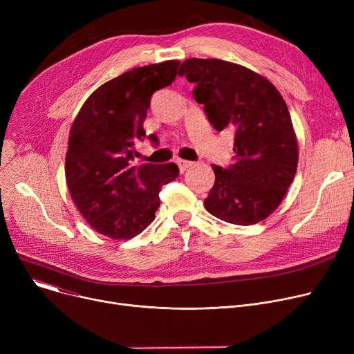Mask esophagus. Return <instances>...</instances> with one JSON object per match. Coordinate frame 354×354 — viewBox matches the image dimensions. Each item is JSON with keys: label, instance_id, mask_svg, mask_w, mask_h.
Listing matches in <instances>:
<instances>
[{"label": "esophagus", "instance_id": "34e87169", "mask_svg": "<svg viewBox=\"0 0 354 354\" xmlns=\"http://www.w3.org/2000/svg\"><path fill=\"white\" fill-rule=\"evenodd\" d=\"M176 163H178V166H179V171L183 174L185 171L188 169V167H191L194 163L191 162V160H183V159H178L176 160Z\"/></svg>", "mask_w": 354, "mask_h": 354}]
</instances>
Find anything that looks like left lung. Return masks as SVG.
<instances>
[{
  "mask_svg": "<svg viewBox=\"0 0 354 354\" xmlns=\"http://www.w3.org/2000/svg\"><path fill=\"white\" fill-rule=\"evenodd\" d=\"M179 76L195 83L194 97L218 132H235L234 163L212 165L215 183L203 205L230 224H257L280 205L299 162L284 99L266 77L218 59L185 60Z\"/></svg>",
  "mask_w": 354,
  "mask_h": 354,
  "instance_id": "obj_1",
  "label": "left lung"
}]
</instances>
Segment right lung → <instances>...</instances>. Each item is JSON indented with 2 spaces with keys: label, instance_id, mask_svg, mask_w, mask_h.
<instances>
[{
  "label": "right lung",
  "instance_id": "obj_1",
  "mask_svg": "<svg viewBox=\"0 0 354 354\" xmlns=\"http://www.w3.org/2000/svg\"><path fill=\"white\" fill-rule=\"evenodd\" d=\"M178 60L129 70L90 95L74 119L66 155L73 202L88 225L113 239L145 231L159 208L163 185L179 176L174 163L133 165L135 145L155 91L169 86ZM158 143L156 135H149Z\"/></svg>",
  "mask_w": 354,
  "mask_h": 354
}]
</instances>
